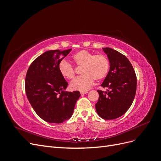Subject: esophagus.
<instances>
[{"mask_svg":"<svg viewBox=\"0 0 161 161\" xmlns=\"http://www.w3.org/2000/svg\"><path fill=\"white\" fill-rule=\"evenodd\" d=\"M87 92H88V91H80V95H83L86 94Z\"/></svg>","mask_w":161,"mask_h":161,"instance_id":"1","label":"esophagus"}]
</instances>
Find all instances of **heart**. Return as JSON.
<instances>
[{"label":"heart","instance_id":"1","mask_svg":"<svg viewBox=\"0 0 161 161\" xmlns=\"http://www.w3.org/2000/svg\"><path fill=\"white\" fill-rule=\"evenodd\" d=\"M72 59L77 66L82 67V75L70 82L72 90L86 91L94 85L95 80H103L109 74L110 63L105 55H95L93 53L82 50L76 52L72 56ZM58 67L62 77L69 80L75 77V69L69 62L62 60Z\"/></svg>","mask_w":161,"mask_h":161}]
</instances>
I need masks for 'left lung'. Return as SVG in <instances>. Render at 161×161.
Wrapping results in <instances>:
<instances>
[{
    "instance_id": "8db88e82",
    "label": "left lung",
    "mask_w": 161,
    "mask_h": 161,
    "mask_svg": "<svg viewBox=\"0 0 161 161\" xmlns=\"http://www.w3.org/2000/svg\"><path fill=\"white\" fill-rule=\"evenodd\" d=\"M103 50L108 57L110 69L101 86L108 90H97L99 97L95 108L101 118L114 119L123 115L132 104L137 79L132 65L122 53L110 47Z\"/></svg>"
}]
</instances>
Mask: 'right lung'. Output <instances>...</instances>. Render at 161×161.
Segmentation results:
<instances>
[{"label": "right lung", "instance_id": "obj_1", "mask_svg": "<svg viewBox=\"0 0 161 161\" xmlns=\"http://www.w3.org/2000/svg\"><path fill=\"white\" fill-rule=\"evenodd\" d=\"M72 49L47 51L34 60L25 77L27 99L37 115L49 123L60 124L70 119L79 91L68 92V82L58 70V64Z\"/></svg>", "mask_w": 161, "mask_h": 161}]
</instances>
